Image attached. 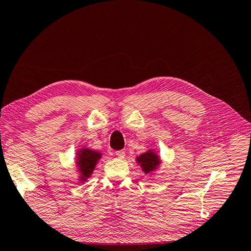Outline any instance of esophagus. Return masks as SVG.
I'll list each match as a JSON object with an SVG mask.
<instances>
[{"instance_id": "esophagus-1", "label": "esophagus", "mask_w": 251, "mask_h": 251, "mask_svg": "<svg viewBox=\"0 0 251 251\" xmlns=\"http://www.w3.org/2000/svg\"><path fill=\"white\" fill-rule=\"evenodd\" d=\"M115 155L118 157V158H121V159L125 158V156H126V154H125V151H117L115 152Z\"/></svg>"}]
</instances>
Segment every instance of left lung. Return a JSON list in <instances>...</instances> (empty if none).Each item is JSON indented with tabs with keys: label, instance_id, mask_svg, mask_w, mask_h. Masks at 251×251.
<instances>
[{
	"label": "left lung",
	"instance_id": "1",
	"mask_svg": "<svg viewBox=\"0 0 251 251\" xmlns=\"http://www.w3.org/2000/svg\"><path fill=\"white\" fill-rule=\"evenodd\" d=\"M136 160H137L138 164H141L143 172H145L146 174L156 169L160 163L158 156H157L152 151H148L146 152H144V154L137 157Z\"/></svg>",
	"mask_w": 251,
	"mask_h": 251
}]
</instances>
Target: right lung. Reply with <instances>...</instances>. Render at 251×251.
Listing matches in <instances>:
<instances>
[{
    "instance_id": "right-lung-1",
    "label": "right lung",
    "mask_w": 251,
    "mask_h": 251,
    "mask_svg": "<svg viewBox=\"0 0 251 251\" xmlns=\"http://www.w3.org/2000/svg\"><path fill=\"white\" fill-rule=\"evenodd\" d=\"M100 152L84 148L77 154V166L80 173V180L85 181L92 175L97 161L100 158Z\"/></svg>"
}]
</instances>
